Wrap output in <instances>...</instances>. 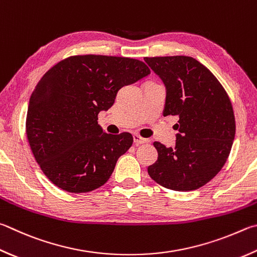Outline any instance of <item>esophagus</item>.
<instances>
[{"label": "esophagus", "mask_w": 257, "mask_h": 257, "mask_svg": "<svg viewBox=\"0 0 257 257\" xmlns=\"http://www.w3.org/2000/svg\"><path fill=\"white\" fill-rule=\"evenodd\" d=\"M134 142H135V144H136V145H142V144H147V143H149V139L143 138V137L139 136L138 134H135V135H134Z\"/></svg>", "instance_id": "34e87169"}]
</instances>
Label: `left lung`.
Segmentation results:
<instances>
[{
	"label": "left lung",
	"mask_w": 257,
	"mask_h": 257,
	"mask_svg": "<svg viewBox=\"0 0 257 257\" xmlns=\"http://www.w3.org/2000/svg\"><path fill=\"white\" fill-rule=\"evenodd\" d=\"M166 87L164 116H179L175 147L155 142L158 158L148 166L152 179L166 189L193 191L225 165L236 123L229 96L216 76L189 56L145 57Z\"/></svg>",
	"instance_id": "left-lung-1"
}]
</instances>
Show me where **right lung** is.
Wrapping results in <instances>:
<instances>
[{"label":"right lung","instance_id":"right-lung-1","mask_svg":"<svg viewBox=\"0 0 257 257\" xmlns=\"http://www.w3.org/2000/svg\"><path fill=\"white\" fill-rule=\"evenodd\" d=\"M149 74L138 59L77 55L41 77L30 96L26 133L37 163L56 186L85 193L110 179L134 138L104 133L97 114L113 105L121 87Z\"/></svg>","mask_w":257,"mask_h":257}]
</instances>
